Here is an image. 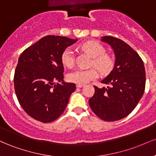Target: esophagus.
<instances>
[{
    "mask_svg": "<svg viewBox=\"0 0 156 156\" xmlns=\"http://www.w3.org/2000/svg\"><path fill=\"white\" fill-rule=\"evenodd\" d=\"M84 84H81V83H77L76 84V87H78V88H80V87H83Z\"/></svg>",
    "mask_w": 156,
    "mask_h": 156,
    "instance_id": "1",
    "label": "esophagus"
}]
</instances>
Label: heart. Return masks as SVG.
<instances>
[{
  "label": "heart",
  "mask_w": 156,
  "mask_h": 156,
  "mask_svg": "<svg viewBox=\"0 0 156 156\" xmlns=\"http://www.w3.org/2000/svg\"><path fill=\"white\" fill-rule=\"evenodd\" d=\"M81 49L92 57L91 66L94 67L103 75L112 72L114 67V61L110 55L105 53V49L102 44L96 42H87L80 46ZM62 64L67 67H73L75 63V54L72 48H67L62 55ZM95 68L88 69H78L67 75V79L76 83H86L96 79L99 73Z\"/></svg>",
  "instance_id": "1"
}]
</instances>
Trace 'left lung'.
Segmentation results:
<instances>
[{"instance_id":"8db88e82","label":"left lung","mask_w":156,"mask_h":156,"mask_svg":"<svg viewBox=\"0 0 156 156\" xmlns=\"http://www.w3.org/2000/svg\"><path fill=\"white\" fill-rule=\"evenodd\" d=\"M109 44L115 55L114 69L101 83L109 87H94L89 100L92 112L103 120L117 121L132 112L145 89V69L139 54L124 41L111 36L101 37Z\"/></svg>"}]
</instances>
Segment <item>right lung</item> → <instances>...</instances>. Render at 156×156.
<instances>
[{"label": "right lung", "instance_id": "right-lung-1", "mask_svg": "<svg viewBox=\"0 0 156 156\" xmlns=\"http://www.w3.org/2000/svg\"><path fill=\"white\" fill-rule=\"evenodd\" d=\"M77 41L46 36L20 55L14 76L15 91L20 104L30 117L47 123L64 112L76 86L64 81L62 55Z\"/></svg>", "mask_w": 156, "mask_h": 156}]
</instances>
